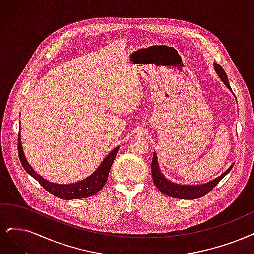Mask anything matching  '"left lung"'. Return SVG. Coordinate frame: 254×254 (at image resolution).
<instances>
[{"mask_svg":"<svg viewBox=\"0 0 254 254\" xmlns=\"http://www.w3.org/2000/svg\"><path fill=\"white\" fill-rule=\"evenodd\" d=\"M214 68H215V70H217L220 78L225 83V86L231 90L230 84L228 82V77H227L226 73H225L224 69L218 64H214ZM232 167H233V164L228 168L226 172L222 174L220 177H218L217 179H214L206 184L180 185V184H176V183H173L171 181H168L167 179H165L163 175L161 174L160 170H159L157 156H156V153H154L153 161H152V176H153V181H154L155 185L157 186V189L162 193H164L166 195H170V196H172V198L193 200V199L202 198V196H204L205 194L210 192V190L213 189V187L217 185L223 179V178L231 171Z\"/></svg>","mask_w":254,"mask_h":254,"instance_id":"left-lung-1","label":"left lung"}]
</instances>
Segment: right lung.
<instances>
[{
	"label": "right lung",
	"instance_id": "obj_1",
	"mask_svg": "<svg viewBox=\"0 0 254 254\" xmlns=\"http://www.w3.org/2000/svg\"><path fill=\"white\" fill-rule=\"evenodd\" d=\"M20 135L21 134H18V138H17V151H18V157H20V160L22 162V165L25 168V171L29 175H31L36 181H39V183L47 191L64 200L83 199V198H88V196L98 193L99 190L103 186H105V184L108 181L111 166L113 162H114V159L119 149V146L113 149V151L105 158V160L101 162V164L97 168V171L94 172L90 177L86 178L84 180L76 183H72V184H65V185L55 184L45 180L43 177H41L39 174H36L32 170V167L26 160V157L23 153Z\"/></svg>",
	"mask_w": 254,
	"mask_h": 254
}]
</instances>
